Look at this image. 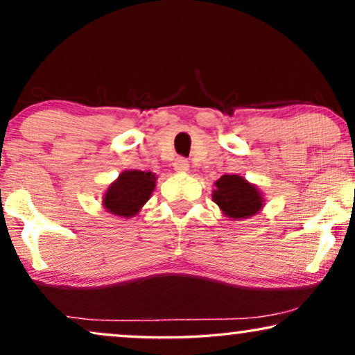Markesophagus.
I'll return each mask as SVG.
<instances>
[{
  "mask_svg": "<svg viewBox=\"0 0 355 355\" xmlns=\"http://www.w3.org/2000/svg\"><path fill=\"white\" fill-rule=\"evenodd\" d=\"M174 171L178 173H187L189 171V162L186 158H176V162L173 163Z\"/></svg>",
  "mask_w": 355,
  "mask_h": 355,
  "instance_id": "esophagus-1",
  "label": "esophagus"
}]
</instances>
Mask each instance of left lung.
Listing matches in <instances>:
<instances>
[{"instance_id": "1", "label": "left lung", "mask_w": 355, "mask_h": 355, "mask_svg": "<svg viewBox=\"0 0 355 355\" xmlns=\"http://www.w3.org/2000/svg\"><path fill=\"white\" fill-rule=\"evenodd\" d=\"M211 198L220 207L223 215L232 221L255 216L265 205V197L260 189L239 174H225L218 179Z\"/></svg>"}]
</instances>
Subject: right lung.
<instances>
[{"label": "right lung", "instance_id": "1", "mask_svg": "<svg viewBox=\"0 0 355 355\" xmlns=\"http://www.w3.org/2000/svg\"><path fill=\"white\" fill-rule=\"evenodd\" d=\"M155 186H157L155 173L128 169L110 184L103 193L101 205L111 215L132 218L150 200Z\"/></svg>", "mask_w": 355, "mask_h": 355}]
</instances>
